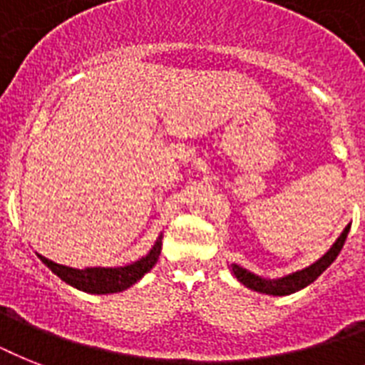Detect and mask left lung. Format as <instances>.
I'll use <instances>...</instances> for the list:
<instances>
[{"instance_id":"8db88e82","label":"left lung","mask_w":365,"mask_h":365,"mask_svg":"<svg viewBox=\"0 0 365 365\" xmlns=\"http://www.w3.org/2000/svg\"><path fill=\"white\" fill-rule=\"evenodd\" d=\"M349 231H351V225H346V227L343 229V233L339 235V239L331 244V248H329L320 259H317L312 265L305 267V269H301V271L289 272L286 277H259V274H255V272L248 271V269H244V267L237 265V263H231V265H229V271L233 272V277L237 278L240 284H244L246 288L254 289V292H259V294L278 295V297L295 294V292H299V289L307 288L309 284L314 282V280L334 263L335 257L339 255L341 248H343V244H345Z\"/></svg>"}]
</instances>
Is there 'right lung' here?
<instances>
[{
  "instance_id": "right-lung-1",
  "label": "right lung",
  "mask_w": 365,
  "mask_h": 365,
  "mask_svg": "<svg viewBox=\"0 0 365 365\" xmlns=\"http://www.w3.org/2000/svg\"><path fill=\"white\" fill-rule=\"evenodd\" d=\"M160 248H163V233L159 235V239L155 240V244L151 246L148 254L140 257L138 261H132V263L123 267H85V269H73V267L54 263V261L43 257L41 254H37V257L60 280H64L66 284H70V286L81 289V292H87V294L104 295L117 294V292L130 288L132 284H136L145 272L153 269L157 259H159Z\"/></svg>"
}]
</instances>
